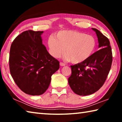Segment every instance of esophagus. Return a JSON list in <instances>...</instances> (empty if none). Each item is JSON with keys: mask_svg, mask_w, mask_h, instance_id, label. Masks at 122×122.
<instances>
[{"mask_svg": "<svg viewBox=\"0 0 122 122\" xmlns=\"http://www.w3.org/2000/svg\"><path fill=\"white\" fill-rule=\"evenodd\" d=\"M60 65L61 66H65L66 65V64L65 63L62 62H60Z\"/></svg>", "mask_w": 122, "mask_h": 122, "instance_id": "34e87169", "label": "esophagus"}]
</instances>
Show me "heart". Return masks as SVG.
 I'll list each match as a JSON object with an SVG mask.
<instances>
[{
	"mask_svg": "<svg viewBox=\"0 0 122 122\" xmlns=\"http://www.w3.org/2000/svg\"><path fill=\"white\" fill-rule=\"evenodd\" d=\"M49 52L57 58L65 51L66 59L74 64L83 62L89 58L95 49L96 42L93 36L76 30L59 31L54 38L48 40Z\"/></svg>",
	"mask_w": 122,
	"mask_h": 122,
	"instance_id": "heart-1",
	"label": "heart"
}]
</instances>
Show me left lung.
<instances>
[{"mask_svg":"<svg viewBox=\"0 0 122 122\" xmlns=\"http://www.w3.org/2000/svg\"><path fill=\"white\" fill-rule=\"evenodd\" d=\"M98 38L100 50L83 62L71 66L68 83L72 90L81 96L94 94L104 84L111 69L112 54L108 38L92 28Z\"/></svg>","mask_w":122,"mask_h":122,"instance_id":"1","label":"left lung"}]
</instances>
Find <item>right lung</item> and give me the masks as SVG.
Returning a JSON list of instances; mask_svg holds the SVG:
<instances>
[{"label": "right lung", "mask_w": 122, "mask_h": 122, "mask_svg": "<svg viewBox=\"0 0 122 122\" xmlns=\"http://www.w3.org/2000/svg\"><path fill=\"white\" fill-rule=\"evenodd\" d=\"M43 31L27 30L12 43L9 67L20 90L30 95H40L48 88L51 77L60 68L59 61L49 54L42 44Z\"/></svg>", "instance_id": "1"}]
</instances>
